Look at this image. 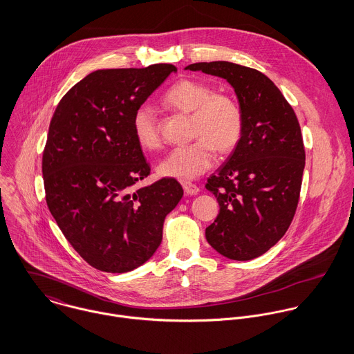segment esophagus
<instances>
[{"label": "esophagus", "instance_id": "34e87169", "mask_svg": "<svg viewBox=\"0 0 354 354\" xmlns=\"http://www.w3.org/2000/svg\"><path fill=\"white\" fill-rule=\"evenodd\" d=\"M182 186H183L185 193L189 194V196H194V194H197L200 192V187L197 185L192 183V182H186L185 180V182H182Z\"/></svg>", "mask_w": 354, "mask_h": 354}]
</instances>
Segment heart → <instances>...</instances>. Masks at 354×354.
<instances>
[{
    "label": "heart",
    "instance_id": "heart-1",
    "mask_svg": "<svg viewBox=\"0 0 354 354\" xmlns=\"http://www.w3.org/2000/svg\"><path fill=\"white\" fill-rule=\"evenodd\" d=\"M162 100L176 111L192 113V136L197 138L190 145L175 147L161 160L157 171L162 176L196 179L212 168L216 149L230 153L242 137L243 113L239 104L227 94L214 93L204 82L182 79L167 90ZM131 124L136 141L143 150L161 147L157 115L150 104L137 106Z\"/></svg>",
    "mask_w": 354,
    "mask_h": 354
}]
</instances>
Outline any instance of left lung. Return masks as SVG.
<instances>
[{"instance_id":"left-lung-1","label":"left lung","mask_w":354,"mask_h":354,"mask_svg":"<svg viewBox=\"0 0 354 354\" xmlns=\"http://www.w3.org/2000/svg\"><path fill=\"white\" fill-rule=\"evenodd\" d=\"M186 70L224 77L243 113L241 140L205 186L220 208L207 241L227 259H256L282 238L297 211L305 167L298 119L275 83L254 68L211 62Z\"/></svg>"}]
</instances>
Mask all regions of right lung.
<instances>
[{"label": "right lung", "mask_w": 354, "mask_h": 354, "mask_svg": "<svg viewBox=\"0 0 354 354\" xmlns=\"http://www.w3.org/2000/svg\"><path fill=\"white\" fill-rule=\"evenodd\" d=\"M171 72L172 64L91 72L50 120L42 156L46 204L72 248L100 271L129 272L147 261L183 196L174 178L136 186L150 165L133 115Z\"/></svg>", "instance_id": "add662e5"}]
</instances>
